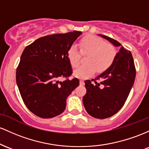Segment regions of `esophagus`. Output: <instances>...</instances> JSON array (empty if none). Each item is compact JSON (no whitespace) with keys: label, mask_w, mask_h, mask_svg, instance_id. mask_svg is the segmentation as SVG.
<instances>
[{"label":"esophagus","mask_w":149,"mask_h":149,"mask_svg":"<svg viewBox=\"0 0 149 149\" xmlns=\"http://www.w3.org/2000/svg\"><path fill=\"white\" fill-rule=\"evenodd\" d=\"M79 84H81V85H84V80H82V79L80 80V81H79Z\"/></svg>","instance_id":"esophagus-1"}]
</instances>
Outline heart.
Segmentation results:
<instances>
[{"label": "heart", "mask_w": 149, "mask_h": 149, "mask_svg": "<svg viewBox=\"0 0 149 149\" xmlns=\"http://www.w3.org/2000/svg\"><path fill=\"white\" fill-rule=\"evenodd\" d=\"M80 51L82 54H88L85 58L86 64L74 70V76L79 79H84L91 76L97 71L104 72L111 67L116 56V50L113 45L105 43L101 38L87 36L79 43ZM68 59L72 68H77L81 61V54L75 45H72L68 51Z\"/></svg>", "instance_id": "1"}]
</instances>
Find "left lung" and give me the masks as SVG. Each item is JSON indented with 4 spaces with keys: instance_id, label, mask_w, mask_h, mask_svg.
Masks as SVG:
<instances>
[{
    "instance_id": "8db88e82",
    "label": "left lung",
    "mask_w": 149,
    "mask_h": 149,
    "mask_svg": "<svg viewBox=\"0 0 149 149\" xmlns=\"http://www.w3.org/2000/svg\"><path fill=\"white\" fill-rule=\"evenodd\" d=\"M116 47H120L115 61L108 69L100 74L95 79L101 82L84 81L86 93L83 97V104L91 116L105 119L118 113L125 104L130 94L136 76L132 55L125 49L116 40L105 35L98 34Z\"/></svg>"
}]
</instances>
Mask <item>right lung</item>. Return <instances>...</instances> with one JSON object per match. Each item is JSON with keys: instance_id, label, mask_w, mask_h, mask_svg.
Returning <instances> with one entry per match:
<instances>
[{"instance_id": "right-lung-1", "label": "right lung", "mask_w": 149, "mask_h": 149, "mask_svg": "<svg viewBox=\"0 0 149 149\" xmlns=\"http://www.w3.org/2000/svg\"><path fill=\"white\" fill-rule=\"evenodd\" d=\"M81 31L41 37L24 48L16 72V81L23 101L31 113L51 118L65 109L66 99L79 84L65 79L72 73L68 51Z\"/></svg>"}]
</instances>
